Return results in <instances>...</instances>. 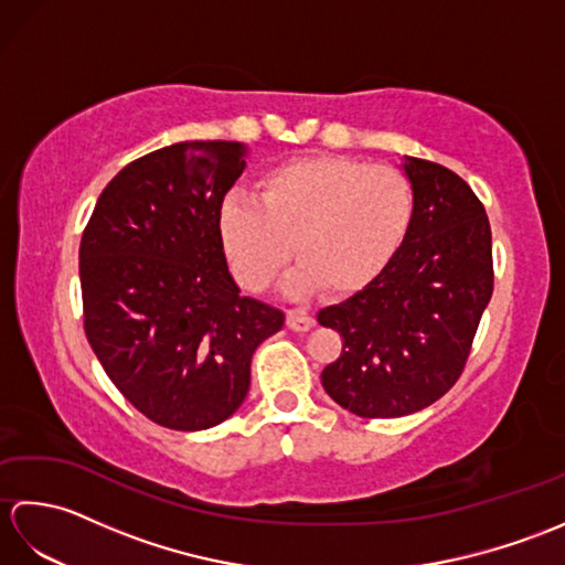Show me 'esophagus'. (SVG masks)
I'll list each match as a JSON object with an SVG mask.
<instances>
[{
    "label": "esophagus",
    "mask_w": 565,
    "mask_h": 565,
    "mask_svg": "<svg viewBox=\"0 0 565 565\" xmlns=\"http://www.w3.org/2000/svg\"><path fill=\"white\" fill-rule=\"evenodd\" d=\"M313 322H316L313 316L303 313V310H289V313H286V326H289L294 332H306L313 328Z\"/></svg>",
    "instance_id": "34e87169"
}]
</instances>
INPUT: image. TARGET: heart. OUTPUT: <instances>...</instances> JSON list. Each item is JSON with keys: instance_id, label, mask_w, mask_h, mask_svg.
<instances>
[{"instance_id": "1", "label": "heart", "mask_w": 565, "mask_h": 565, "mask_svg": "<svg viewBox=\"0 0 565 565\" xmlns=\"http://www.w3.org/2000/svg\"><path fill=\"white\" fill-rule=\"evenodd\" d=\"M413 221L415 191L401 170L344 154H303L259 174L255 201L227 196L215 231L245 289L267 291L294 249L301 267L296 291L344 298L386 271Z\"/></svg>"}]
</instances>
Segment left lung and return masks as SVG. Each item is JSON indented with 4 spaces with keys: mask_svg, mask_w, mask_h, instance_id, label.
<instances>
[{
    "mask_svg": "<svg viewBox=\"0 0 565 565\" xmlns=\"http://www.w3.org/2000/svg\"><path fill=\"white\" fill-rule=\"evenodd\" d=\"M415 221L374 284L318 313L342 338L322 388L359 417H403L439 401L471 354L493 296V237L481 199L437 162L405 158Z\"/></svg>",
    "mask_w": 565,
    "mask_h": 565,
    "instance_id": "8db88e82",
    "label": "left lung"
}]
</instances>
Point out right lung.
Returning a JSON list of instances; mask_svg holds the SVG:
<instances>
[{"label":"right lung","mask_w":565,"mask_h":565,"mask_svg":"<svg viewBox=\"0 0 565 565\" xmlns=\"http://www.w3.org/2000/svg\"><path fill=\"white\" fill-rule=\"evenodd\" d=\"M243 170L239 142L148 152L106 184L82 233L84 332L154 425H221L249 391L252 354L284 328L281 310L239 296L215 231Z\"/></svg>","instance_id":"add662e5"}]
</instances>
